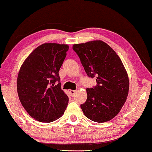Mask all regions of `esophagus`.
Returning <instances> with one entry per match:
<instances>
[{
	"instance_id": "1",
	"label": "esophagus",
	"mask_w": 152,
	"mask_h": 152,
	"mask_svg": "<svg viewBox=\"0 0 152 152\" xmlns=\"http://www.w3.org/2000/svg\"><path fill=\"white\" fill-rule=\"evenodd\" d=\"M69 93H70L71 95L73 97V96L74 95V94H75V93H76V91L75 90H70L69 91Z\"/></svg>"
}]
</instances>
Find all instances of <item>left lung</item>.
<instances>
[{"instance_id": "obj_1", "label": "left lung", "mask_w": 152, "mask_h": 152, "mask_svg": "<svg viewBox=\"0 0 152 152\" xmlns=\"http://www.w3.org/2000/svg\"><path fill=\"white\" fill-rule=\"evenodd\" d=\"M72 49L88 76L97 81L86 88L87 99L80 105L84 114L96 122L109 121L120 112L129 94V76L121 59L102 40L75 44Z\"/></svg>"}]
</instances>
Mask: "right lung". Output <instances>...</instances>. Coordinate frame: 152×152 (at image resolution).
I'll list each match as a JSON object with an SVG mask.
<instances>
[{
  "mask_svg": "<svg viewBox=\"0 0 152 152\" xmlns=\"http://www.w3.org/2000/svg\"><path fill=\"white\" fill-rule=\"evenodd\" d=\"M67 45L45 43L31 53L21 65L17 89L21 105L31 117L41 122L62 116L69 99L61 89L59 71Z\"/></svg>",
  "mask_w": 152,
  "mask_h": 152,
  "instance_id": "add662e5",
  "label": "right lung"
}]
</instances>
